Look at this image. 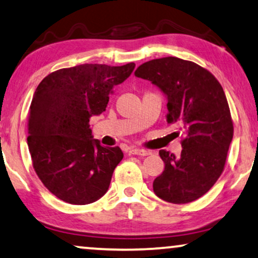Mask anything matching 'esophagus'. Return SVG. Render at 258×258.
I'll list each match as a JSON object with an SVG mask.
<instances>
[{"label":"esophagus","instance_id":"obj_1","mask_svg":"<svg viewBox=\"0 0 258 258\" xmlns=\"http://www.w3.org/2000/svg\"><path fill=\"white\" fill-rule=\"evenodd\" d=\"M131 154L133 155H140V157H145V155H150L151 152L146 151V150H140V148H132L130 151Z\"/></svg>","mask_w":258,"mask_h":258}]
</instances>
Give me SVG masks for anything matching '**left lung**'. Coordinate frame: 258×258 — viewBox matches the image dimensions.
<instances>
[{"label":"left lung","instance_id":"obj_1","mask_svg":"<svg viewBox=\"0 0 258 258\" xmlns=\"http://www.w3.org/2000/svg\"><path fill=\"white\" fill-rule=\"evenodd\" d=\"M134 75L166 94L167 122H176L183 134L180 157L159 151L165 170L154 180V193L175 205L198 200L222 174L233 139V119L222 86L207 69L176 57L146 61Z\"/></svg>","mask_w":258,"mask_h":258}]
</instances>
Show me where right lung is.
<instances>
[{"mask_svg":"<svg viewBox=\"0 0 258 258\" xmlns=\"http://www.w3.org/2000/svg\"><path fill=\"white\" fill-rule=\"evenodd\" d=\"M136 64H82L46 76L29 108L28 147L39 180L59 200L88 205L100 199L121 161L118 146L92 139L89 121L105 111L114 85Z\"/></svg>","mask_w":258,"mask_h":258,"instance_id":"1","label":"right lung"}]
</instances>
